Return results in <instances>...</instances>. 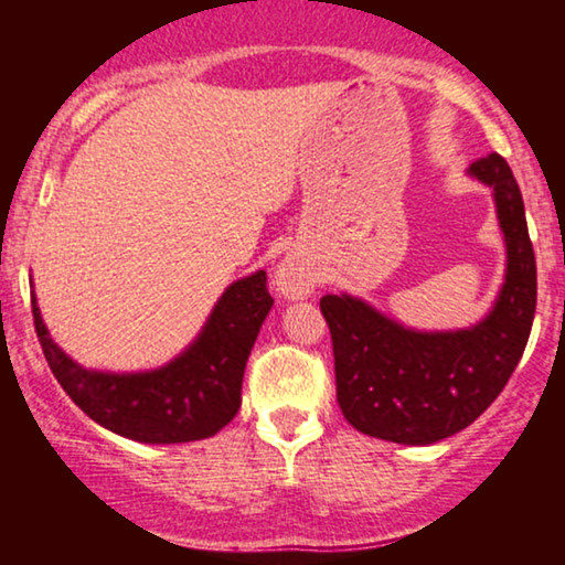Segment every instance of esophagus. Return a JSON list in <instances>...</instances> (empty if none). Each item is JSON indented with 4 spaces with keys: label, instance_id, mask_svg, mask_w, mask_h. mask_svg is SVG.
Here are the masks:
<instances>
[{
    "label": "esophagus",
    "instance_id": "1",
    "mask_svg": "<svg viewBox=\"0 0 565 565\" xmlns=\"http://www.w3.org/2000/svg\"><path fill=\"white\" fill-rule=\"evenodd\" d=\"M274 284L287 300H302V297H308L316 289V276L302 257L287 255L278 263Z\"/></svg>",
    "mask_w": 565,
    "mask_h": 565
}]
</instances>
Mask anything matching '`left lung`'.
<instances>
[{"mask_svg":"<svg viewBox=\"0 0 565 565\" xmlns=\"http://www.w3.org/2000/svg\"><path fill=\"white\" fill-rule=\"evenodd\" d=\"M468 178L491 188L504 236V281L481 321L423 332L361 297H321L334 348L337 401L355 430L427 446L465 430L508 385L536 310V260L521 188L499 153L478 159Z\"/></svg>","mask_w":565,"mask_h":565,"instance_id":"1","label":"left lung"}]
</instances>
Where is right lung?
Returning <instances> with one entry per match:
<instances>
[{
	"instance_id": "right-lung-1",
	"label": "right lung",
	"mask_w": 565,
	"mask_h": 565,
	"mask_svg": "<svg viewBox=\"0 0 565 565\" xmlns=\"http://www.w3.org/2000/svg\"><path fill=\"white\" fill-rule=\"evenodd\" d=\"M265 284V270L233 281L196 340L164 366L146 372H100L76 364L50 334L34 291L31 310L55 380L89 419L138 444H188L215 436L242 406L246 359L274 305Z\"/></svg>"
}]
</instances>
